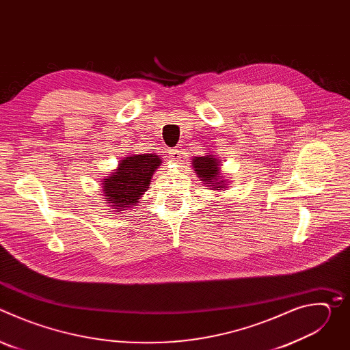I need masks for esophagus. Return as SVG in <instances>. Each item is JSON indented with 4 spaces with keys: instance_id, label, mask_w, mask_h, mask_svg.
Listing matches in <instances>:
<instances>
[{
    "instance_id": "esophagus-1",
    "label": "esophagus",
    "mask_w": 350,
    "mask_h": 350,
    "mask_svg": "<svg viewBox=\"0 0 350 350\" xmlns=\"http://www.w3.org/2000/svg\"><path fill=\"white\" fill-rule=\"evenodd\" d=\"M169 154H170V158H172L173 161H176V162H178V161L181 159V149H178V148L172 149V151H170Z\"/></svg>"
}]
</instances>
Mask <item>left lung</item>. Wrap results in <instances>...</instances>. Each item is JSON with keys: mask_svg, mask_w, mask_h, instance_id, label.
<instances>
[{"mask_svg": "<svg viewBox=\"0 0 350 350\" xmlns=\"http://www.w3.org/2000/svg\"><path fill=\"white\" fill-rule=\"evenodd\" d=\"M192 167L199 178H201L205 184L212 185V189L215 188L224 189L227 187V184L219 180L221 176H219L220 169H219V161L216 157L205 155L201 158H193Z\"/></svg>", "mask_w": 350, "mask_h": 350, "instance_id": "left-lung-1", "label": "left lung"}]
</instances>
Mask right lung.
Returning <instances> with one entry per match:
<instances>
[{"mask_svg":"<svg viewBox=\"0 0 350 350\" xmlns=\"http://www.w3.org/2000/svg\"><path fill=\"white\" fill-rule=\"evenodd\" d=\"M161 163L159 157L154 154H134L120 161L118 169L103 183V192L109 208L118 212L135 208Z\"/></svg>","mask_w":350,"mask_h":350,"instance_id":"right-lung-1","label":"right lung"}]
</instances>
